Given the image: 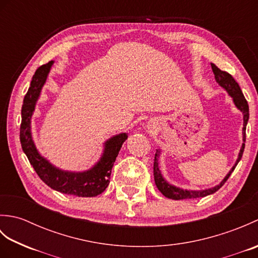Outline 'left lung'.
Masks as SVG:
<instances>
[{"label":"left lung","instance_id":"obj_1","mask_svg":"<svg viewBox=\"0 0 258 258\" xmlns=\"http://www.w3.org/2000/svg\"><path fill=\"white\" fill-rule=\"evenodd\" d=\"M212 65V70L214 72V75H215V80L218 83V85L222 86L224 90L227 92V94L232 97L234 105L236 106L237 109H239L243 114V144L240 150L238 152V156L237 160L235 162L233 167L231 168L226 176L223 178L222 182L220 184H217L215 186H213L211 188H206V189H199V190H194V189H183L180 187H177V186L172 185L171 183H168L167 180L164 178L163 174L160 169V156H161V149H157L155 153V157H154V179H155V184L157 186L158 190L161 193L167 197V199L171 200H186V199H197V197H205L207 195H211L213 193H215L216 190L220 189L224 183L226 182L227 178L231 176V174L236 167L238 162L240 161V158L243 156V152L245 149V141H246V126H247V122L249 118V108H248V104L247 101L245 100V97L242 93V90H240L239 85L237 84V82L234 80L233 76L231 74H228L225 71H221L218 69L215 64H211Z\"/></svg>","mask_w":258,"mask_h":258}]
</instances>
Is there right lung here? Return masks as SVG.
I'll return each instance as SVG.
<instances>
[{"label":"right lung","instance_id":"obj_1","mask_svg":"<svg viewBox=\"0 0 258 258\" xmlns=\"http://www.w3.org/2000/svg\"><path fill=\"white\" fill-rule=\"evenodd\" d=\"M53 64L54 62L51 61L36 70L32 78L29 91L24 96L21 111L22 123L20 128L22 149L36 174L52 189L79 197L97 196L102 194L109 184L112 167L120 147L127 139V133L113 135L112 138L104 142L100 160L85 171H65L53 165L47 158L42 156L32 138L31 119Z\"/></svg>","mask_w":258,"mask_h":258}]
</instances>
